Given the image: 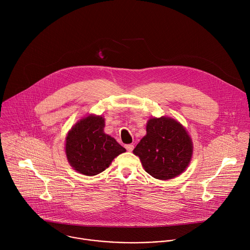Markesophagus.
<instances>
[{
	"instance_id": "34e87169",
	"label": "esophagus",
	"mask_w": 250,
	"mask_h": 250,
	"mask_svg": "<svg viewBox=\"0 0 250 250\" xmlns=\"http://www.w3.org/2000/svg\"><path fill=\"white\" fill-rule=\"evenodd\" d=\"M125 148H126L127 151L130 152V151H132V149H133V146H132V145H126V146H125Z\"/></svg>"
}]
</instances>
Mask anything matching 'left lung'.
Masks as SVG:
<instances>
[{"instance_id": "8db88e82", "label": "left lung", "mask_w": 250, "mask_h": 250, "mask_svg": "<svg viewBox=\"0 0 250 250\" xmlns=\"http://www.w3.org/2000/svg\"><path fill=\"white\" fill-rule=\"evenodd\" d=\"M193 148L191 136L179 122L170 117H152L146 124V134L132 152L149 175L169 180L187 169Z\"/></svg>"}]
</instances>
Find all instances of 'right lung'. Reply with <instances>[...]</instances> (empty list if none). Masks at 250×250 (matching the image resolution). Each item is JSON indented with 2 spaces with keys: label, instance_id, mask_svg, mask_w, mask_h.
<instances>
[{
  "label": "right lung",
  "instance_id": "1",
  "mask_svg": "<svg viewBox=\"0 0 250 250\" xmlns=\"http://www.w3.org/2000/svg\"><path fill=\"white\" fill-rule=\"evenodd\" d=\"M104 119L89 115L79 120L65 138L67 160L75 171L95 176L108 168L112 161L125 152L117 140L104 133Z\"/></svg>",
  "mask_w": 250,
  "mask_h": 250
}]
</instances>
